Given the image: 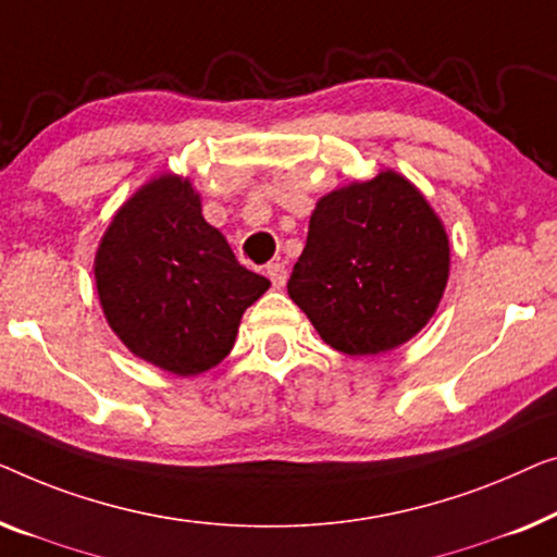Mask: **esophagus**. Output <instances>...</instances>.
Masks as SVG:
<instances>
[{
  "instance_id": "1",
  "label": "esophagus",
  "mask_w": 557,
  "mask_h": 557,
  "mask_svg": "<svg viewBox=\"0 0 557 557\" xmlns=\"http://www.w3.org/2000/svg\"><path fill=\"white\" fill-rule=\"evenodd\" d=\"M264 272H268V277L272 280V285H275V287H282L287 282V270H285V264H282L280 260L270 262L268 270H264Z\"/></svg>"
}]
</instances>
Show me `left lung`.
<instances>
[{
  "label": "left lung",
  "mask_w": 557,
  "mask_h": 557,
  "mask_svg": "<svg viewBox=\"0 0 557 557\" xmlns=\"http://www.w3.org/2000/svg\"><path fill=\"white\" fill-rule=\"evenodd\" d=\"M449 280V239L417 186L396 171L318 201L287 293L327 346L375 356L413 338Z\"/></svg>",
  "instance_id": "1"
}]
</instances>
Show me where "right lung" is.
Wrapping results in <instances>:
<instances>
[{"label": "right lung", "mask_w": 557, "mask_h": 557, "mask_svg": "<svg viewBox=\"0 0 557 557\" xmlns=\"http://www.w3.org/2000/svg\"><path fill=\"white\" fill-rule=\"evenodd\" d=\"M96 285L131 354L176 375L230 356L239 320L270 280L242 268L201 216L189 178L163 174L123 203L100 239Z\"/></svg>", "instance_id": "add662e5"}]
</instances>
